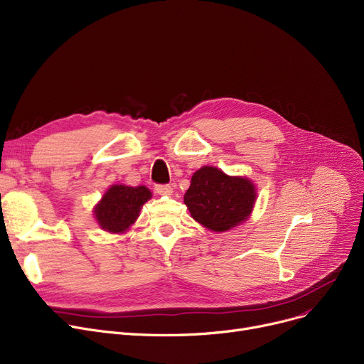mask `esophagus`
Here are the masks:
<instances>
[{
  "instance_id": "esophagus-1",
  "label": "esophagus",
  "mask_w": 364,
  "mask_h": 364,
  "mask_svg": "<svg viewBox=\"0 0 364 364\" xmlns=\"http://www.w3.org/2000/svg\"><path fill=\"white\" fill-rule=\"evenodd\" d=\"M154 191H156V193H159V195H172V192H173L169 184H156Z\"/></svg>"
}]
</instances>
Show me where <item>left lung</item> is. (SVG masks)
I'll use <instances>...</instances> for the list:
<instances>
[{
  "label": "left lung",
  "mask_w": 364,
  "mask_h": 364,
  "mask_svg": "<svg viewBox=\"0 0 364 364\" xmlns=\"http://www.w3.org/2000/svg\"><path fill=\"white\" fill-rule=\"evenodd\" d=\"M257 193L251 180L229 177L215 166H202L184 195L191 215L213 232H226L250 217Z\"/></svg>",
  "instance_id": "obj_1"
}]
</instances>
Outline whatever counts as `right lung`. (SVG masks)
<instances>
[{"mask_svg":"<svg viewBox=\"0 0 364 364\" xmlns=\"http://www.w3.org/2000/svg\"><path fill=\"white\" fill-rule=\"evenodd\" d=\"M151 198L146 186L129 187L114 184L108 188L95 207V218L98 225L112 233H123L135 223L141 207Z\"/></svg>","mask_w":364,"mask_h":364,"instance_id":"obj_1","label":"right lung"}]
</instances>
